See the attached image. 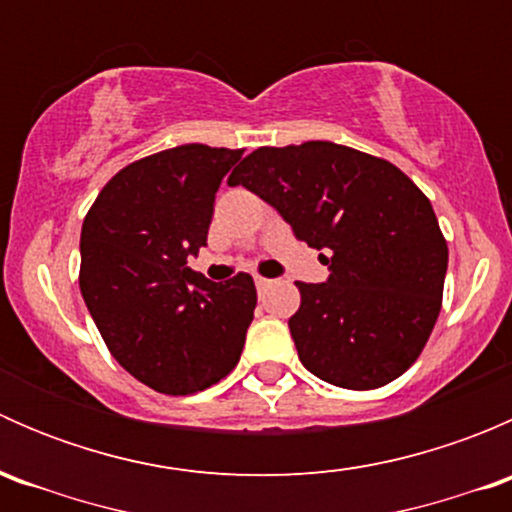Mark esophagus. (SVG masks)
Here are the masks:
<instances>
[{
	"label": "esophagus",
	"mask_w": 512,
	"mask_h": 512,
	"mask_svg": "<svg viewBox=\"0 0 512 512\" xmlns=\"http://www.w3.org/2000/svg\"><path fill=\"white\" fill-rule=\"evenodd\" d=\"M255 285H257V289H260V292H265L267 287L275 285V280H267V277H260V275H257V277H255Z\"/></svg>",
	"instance_id": "1"
}]
</instances>
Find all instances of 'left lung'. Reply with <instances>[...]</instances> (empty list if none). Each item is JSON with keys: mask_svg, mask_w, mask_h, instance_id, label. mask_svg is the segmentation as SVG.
Here are the masks:
<instances>
[{"mask_svg": "<svg viewBox=\"0 0 512 512\" xmlns=\"http://www.w3.org/2000/svg\"><path fill=\"white\" fill-rule=\"evenodd\" d=\"M230 185H245L324 250L329 277L297 282L289 317L304 369L354 391L399 379L441 312L448 245L436 213L394 163L329 141L257 148Z\"/></svg>", "mask_w": 512, "mask_h": 512, "instance_id": "8db88e82", "label": "left lung"}]
</instances>
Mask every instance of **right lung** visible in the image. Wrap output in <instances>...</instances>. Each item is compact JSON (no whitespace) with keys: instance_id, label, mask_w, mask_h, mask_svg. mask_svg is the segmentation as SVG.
Returning a JSON list of instances; mask_svg holds the SVG:
<instances>
[{"instance_id":"add662e5","label":"right lung","mask_w":512,"mask_h":512,"mask_svg":"<svg viewBox=\"0 0 512 512\" xmlns=\"http://www.w3.org/2000/svg\"><path fill=\"white\" fill-rule=\"evenodd\" d=\"M242 151L185 143L118 170L81 227L79 287L108 352L141 384L188 396L240 361L257 304L250 275L188 267Z\"/></svg>"}]
</instances>
